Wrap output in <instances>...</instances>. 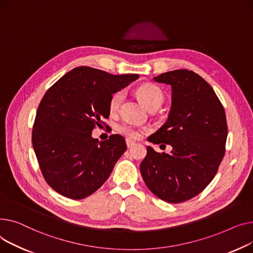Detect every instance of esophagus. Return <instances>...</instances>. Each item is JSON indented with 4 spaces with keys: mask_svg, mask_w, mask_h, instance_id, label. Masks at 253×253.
I'll return each instance as SVG.
<instances>
[{
    "mask_svg": "<svg viewBox=\"0 0 253 253\" xmlns=\"http://www.w3.org/2000/svg\"><path fill=\"white\" fill-rule=\"evenodd\" d=\"M126 146H127L128 148L136 144V142H135V141H132V140H130V139H126Z\"/></svg>",
    "mask_w": 253,
    "mask_h": 253,
    "instance_id": "1",
    "label": "esophagus"
}]
</instances>
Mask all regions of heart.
<instances>
[{"label":"heart","mask_w":253,"mask_h":253,"mask_svg":"<svg viewBox=\"0 0 253 253\" xmlns=\"http://www.w3.org/2000/svg\"><path fill=\"white\" fill-rule=\"evenodd\" d=\"M137 94L141 101L145 104V106L150 109L152 107H159L163 102V94L160 88L151 84H145L138 87ZM125 98V92L123 90L114 93L109 100V109L111 111H116L120 108L121 104ZM120 131L124 135L130 138H138L139 130L127 124H123L118 127Z\"/></svg>","instance_id":"heart-1"}]
</instances>
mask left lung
Masks as SVG:
<instances>
[{
  "instance_id": "left-lung-1",
  "label": "left lung",
  "mask_w": 253,
  "mask_h": 253,
  "mask_svg": "<svg viewBox=\"0 0 253 253\" xmlns=\"http://www.w3.org/2000/svg\"><path fill=\"white\" fill-rule=\"evenodd\" d=\"M153 80L170 84L172 92L168 121L150 142L172 150L158 153L148 146L140 170L154 195L180 203L198 195L214 177L226 151V113L213 88L192 70L168 71Z\"/></svg>"
}]
</instances>
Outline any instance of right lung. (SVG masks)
I'll return each mask as SVG.
<instances>
[{"mask_svg": "<svg viewBox=\"0 0 253 253\" xmlns=\"http://www.w3.org/2000/svg\"><path fill=\"white\" fill-rule=\"evenodd\" d=\"M139 79L80 66L58 80L42 97L33 129V146L44 180L59 194L79 200L109 177L126 150L121 135L99 141L96 126L110 114L111 96Z\"/></svg>", "mask_w": 253, "mask_h": 253, "instance_id": "obj_1", "label": "right lung"}]
</instances>
